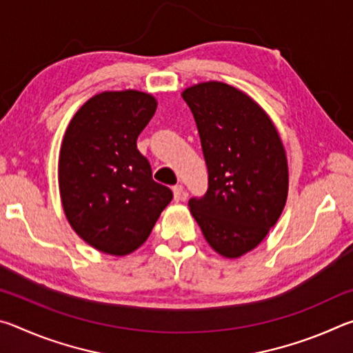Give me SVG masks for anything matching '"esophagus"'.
I'll return each mask as SVG.
<instances>
[{"label": "esophagus", "mask_w": 353, "mask_h": 353, "mask_svg": "<svg viewBox=\"0 0 353 353\" xmlns=\"http://www.w3.org/2000/svg\"><path fill=\"white\" fill-rule=\"evenodd\" d=\"M172 194H174V201L185 199V190L182 185H174V187H172Z\"/></svg>", "instance_id": "34e87169"}]
</instances>
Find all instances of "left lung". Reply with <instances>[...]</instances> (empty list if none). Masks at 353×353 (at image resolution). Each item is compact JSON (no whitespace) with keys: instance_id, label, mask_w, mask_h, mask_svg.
<instances>
[{"instance_id":"left-lung-1","label":"left lung","mask_w":353,"mask_h":353,"mask_svg":"<svg viewBox=\"0 0 353 353\" xmlns=\"http://www.w3.org/2000/svg\"><path fill=\"white\" fill-rule=\"evenodd\" d=\"M182 98L198 126L208 170L202 198L188 201L207 243L236 259L263 241L283 212L288 163L266 112L238 88L210 81Z\"/></svg>"}]
</instances>
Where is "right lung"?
<instances>
[{"mask_svg":"<svg viewBox=\"0 0 353 353\" xmlns=\"http://www.w3.org/2000/svg\"><path fill=\"white\" fill-rule=\"evenodd\" d=\"M155 109L152 94L103 92L76 112L65 132L59 155L65 216L101 252L126 255L140 248L172 199L137 149Z\"/></svg>","mask_w":353,"mask_h":353,"instance_id":"add662e5","label":"right lung"}]
</instances>
